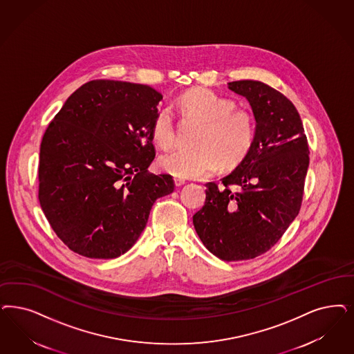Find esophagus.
Returning a JSON list of instances; mask_svg holds the SVG:
<instances>
[{
  "mask_svg": "<svg viewBox=\"0 0 354 354\" xmlns=\"http://www.w3.org/2000/svg\"><path fill=\"white\" fill-rule=\"evenodd\" d=\"M174 183L176 187H180V185L185 183V179H183V178H174Z\"/></svg>",
  "mask_w": 354,
  "mask_h": 354,
  "instance_id": "obj_1",
  "label": "esophagus"
}]
</instances>
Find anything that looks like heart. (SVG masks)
<instances>
[{
    "mask_svg": "<svg viewBox=\"0 0 354 354\" xmlns=\"http://www.w3.org/2000/svg\"><path fill=\"white\" fill-rule=\"evenodd\" d=\"M185 118L203 122L196 137L197 147L179 149L159 159L160 169L179 178H204L223 167H234L250 153L257 132L254 115L235 109L229 97L207 87H194L178 97ZM151 137L162 149H171L176 140L175 120L169 109L157 111L151 124Z\"/></svg>",
    "mask_w": 354,
    "mask_h": 354,
    "instance_id": "b5f03b06",
    "label": "heart"
}]
</instances>
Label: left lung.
Returning <instances> with one entry per match:
<instances>
[{"label": "left lung", "instance_id": "8db88e82", "mask_svg": "<svg viewBox=\"0 0 354 354\" xmlns=\"http://www.w3.org/2000/svg\"><path fill=\"white\" fill-rule=\"evenodd\" d=\"M229 88L250 102L255 140L221 184H205V204L194 226L213 255L238 261L269 251L298 216L310 150L298 111L280 91L251 80L230 82Z\"/></svg>", "mask_w": 354, "mask_h": 354}]
</instances>
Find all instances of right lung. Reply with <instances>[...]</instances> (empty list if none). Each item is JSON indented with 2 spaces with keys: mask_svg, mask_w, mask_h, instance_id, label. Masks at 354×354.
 <instances>
[{
  "mask_svg": "<svg viewBox=\"0 0 354 354\" xmlns=\"http://www.w3.org/2000/svg\"><path fill=\"white\" fill-rule=\"evenodd\" d=\"M162 95L150 86L94 80L77 88L40 144L39 203L52 230L90 259L125 254L156 200L175 188L147 170Z\"/></svg>",
  "mask_w": 354,
  "mask_h": 354,
  "instance_id": "obj_1",
  "label": "right lung"
}]
</instances>
